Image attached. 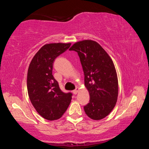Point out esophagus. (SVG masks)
<instances>
[{"instance_id":"34e87169","label":"esophagus","mask_w":149,"mask_h":149,"mask_svg":"<svg viewBox=\"0 0 149 149\" xmlns=\"http://www.w3.org/2000/svg\"><path fill=\"white\" fill-rule=\"evenodd\" d=\"M78 90H79V89H78V88H76L75 90L73 91V93H74V95H76L78 92Z\"/></svg>"}]
</instances>
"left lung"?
<instances>
[{"instance_id":"left-lung-1","label":"left lung","mask_w":149,"mask_h":149,"mask_svg":"<svg viewBox=\"0 0 149 149\" xmlns=\"http://www.w3.org/2000/svg\"><path fill=\"white\" fill-rule=\"evenodd\" d=\"M70 50L77 52L89 93V102L84 106L85 114L93 120H101L117 102L118 83L114 63L102 47L91 40L77 42Z\"/></svg>"}]
</instances>
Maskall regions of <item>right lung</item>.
Instances as JSON below:
<instances>
[{"label": "right lung", "instance_id": "add662e5", "mask_svg": "<svg viewBox=\"0 0 149 149\" xmlns=\"http://www.w3.org/2000/svg\"><path fill=\"white\" fill-rule=\"evenodd\" d=\"M71 43H51L42 47L33 58L27 72L29 99L37 112L48 120L59 119L72 100V93H64L52 75L55 59Z\"/></svg>", "mask_w": 149, "mask_h": 149}]
</instances>
